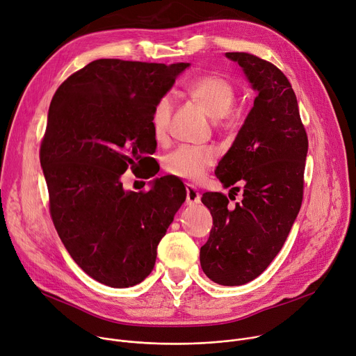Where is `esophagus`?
Segmentation results:
<instances>
[{
    "label": "esophagus",
    "instance_id": "obj_1",
    "mask_svg": "<svg viewBox=\"0 0 356 356\" xmlns=\"http://www.w3.org/2000/svg\"><path fill=\"white\" fill-rule=\"evenodd\" d=\"M186 203L187 204H196L200 203V193L195 184L186 183Z\"/></svg>",
    "mask_w": 356,
    "mask_h": 356
}]
</instances>
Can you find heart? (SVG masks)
Segmentation results:
<instances>
[{
  "mask_svg": "<svg viewBox=\"0 0 356 356\" xmlns=\"http://www.w3.org/2000/svg\"><path fill=\"white\" fill-rule=\"evenodd\" d=\"M183 92L211 119L227 116L236 102L234 86L230 81L220 75H199L191 78L183 85ZM172 113V96H160L150 116L152 134L156 142L161 143L166 140ZM214 160L216 153L210 147L183 145L165 157L163 169L170 176L196 181L206 175L213 166Z\"/></svg>",
  "mask_w": 356,
  "mask_h": 356,
  "instance_id": "b5f03b06",
  "label": "heart"
}]
</instances>
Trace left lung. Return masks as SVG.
Here are the masks:
<instances>
[{"label": "left lung", "mask_w": 356, "mask_h": 356, "mask_svg": "<svg viewBox=\"0 0 356 356\" xmlns=\"http://www.w3.org/2000/svg\"><path fill=\"white\" fill-rule=\"evenodd\" d=\"M258 92L254 106L216 169L243 197L207 191L202 202L213 216L200 248L204 274L220 285H243L260 275L282 248L301 209L308 136L297 96L274 63L248 52H227ZM240 187L229 195L236 200Z\"/></svg>", "instance_id": "obj_1"}]
</instances>
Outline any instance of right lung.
Instances as JSON below:
<instances>
[{
    "mask_svg": "<svg viewBox=\"0 0 356 356\" xmlns=\"http://www.w3.org/2000/svg\"><path fill=\"white\" fill-rule=\"evenodd\" d=\"M188 63L96 59L56 89L40 160L49 213L74 261L113 288L142 282L157 245L186 199L180 180L156 179L150 190L124 191L131 169L143 179L156 152L150 116Z\"/></svg>",
    "mask_w": 356,
    "mask_h": 356,
    "instance_id": "obj_1",
    "label": "right lung"
}]
</instances>
